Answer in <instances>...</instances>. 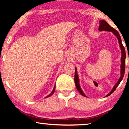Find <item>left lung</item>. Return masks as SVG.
I'll return each instance as SVG.
<instances>
[{
    "label": "left lung",
    "mask_w": 129,
    "mask_h": 129,
    "mask_svg": "<svg viewBox=\"0 0 129 129\" xmlns=\"http://www.w3.org/2000/svg\"><path fill=\"white\" fill-rule=\"evenodd\" d=\"M99 29L100 31H102V30H105V31H109L113 32V34L114 35L117 37L118 40V43L119 44V47L121 48V53H122V56H121V77L119 78L118 81L117 82V84L115 85L113 87V89L112 91H110V93H109L108 94H107L105 97H108V96L110 95L111 94H112L114 91H115V89L117 88V86H118V85L120 84L121 81L122 80L123 78L124 75H125V59H126V52H125V48H124L123 45H122V41H121V36H120L118 32L117 31L116 29H115L114 28L111 27V26L109 24L106 22V21L104 20H100V26L99 28ZM75 82L76 84V88H77V90L79 91L80 93L82 95L84 96V97H86V96L85 95V94L83 92L82 89H81L80 84H79V78H78V76L77 75V68H75Z\"/></svg>",
    "instance_id": "8db88e82"
}]
</instances>
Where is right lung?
Listing matches in <instances>:
<instances>
[{
    "label": "right lung",
    "instance_id": "obj_1",
    "mask_svg": "<svg viewBox=\"0 0 129 129\" xmlns=\"http://www.w3.org/2000/svg\"><path fill=\"white\" fill-rule=\"evenodd\" d=\"M55 88H56V86L54 85V88H53V90H52V92L49 94L48 95H47L46 97L45 98H47V97H50V96H51L52 94H53L54 93V90H55Z\"/></svg>",
    "mask_w": 129,
    "mask_h": 129
}]
</instances>
